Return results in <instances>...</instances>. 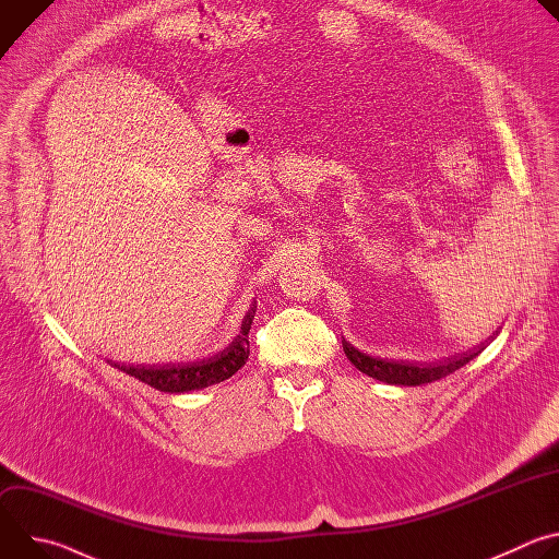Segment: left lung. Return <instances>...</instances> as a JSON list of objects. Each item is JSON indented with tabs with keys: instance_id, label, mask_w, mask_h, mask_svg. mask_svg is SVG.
<instances>
[{
	"instance_id": "1",
	"label": "left lung",
	"mask_w": 559,
	"mask_h": 559,
	"mask_svg": "<svg viewBox=\"0 0 559 559\" xmlns=\"http://www.w3.org/2000/svg\"><path fill=\"white\" fill-rule=\"evenodd\" d=\"M345 356L349 358V362L367 373L373 380L386 382V384H397V386H423L436 380H442L444 376L453 373L455 369L464 367L468 360H473L477 356V352H468V354H457L455 358H447L444 362L438 365H414V362H395V360H382V358H373L369 354H362L360 349L352 347L349 343L343 345Z\"/></svg>"
}]
</instances>
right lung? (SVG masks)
<instances>
[{
	"mask_svg": "<svg viewBox=\"0 0 559 559\" xmlns=\"http://www.w3.org/2000/svg\"><path fill=\"white\" fill-rule=\"evenodd\" d=\"M252 311H257L254 307L248 311V316L243 318L241 325V334H238L229 347H225L221 354H216V358L212 360H203V362H194V365H186V367H126V365H117V369L139 378L141 382L158 389V391H168V393H183V391H197V389H205L212 384H218L227 378H231L238 369H241L250 356V328L254 316ZM110 362V360H108Z\"/></svg>",
	"mask_w": 559,
	"mask_h": 559,
	"instance_id": "right-lung-1",
	"label": "right lung"
}]
</instances>
